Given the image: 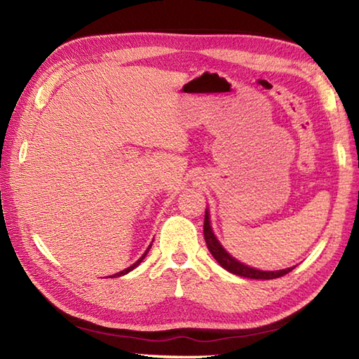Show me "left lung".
<instances>
[{"label": "left lung", "mask_w": 359, "mask_h": 359, "mask_svg": "<svg viewBox=\"0 0 359 359\" xmlns=\"http://www.w3.org/2000/svg\"><path fill=\"white\" fill-rule=\"evenodd\" d=\"M203 236H205V242H207V247L210 250V253L212 255V257H215L225 270L238 274V276L250 278V279H276V278L284 276V274L290 273L294 269V266H292V269L279 270V271H261V270L250 269V266L238 262L236 259H233L230 255L226 253V251L222 248V245L217 242L216 236L212 234V230L210 226V217H208L207 211H205V220H203Z\"/></svg>", "instance_id": "1"}]
</instances>
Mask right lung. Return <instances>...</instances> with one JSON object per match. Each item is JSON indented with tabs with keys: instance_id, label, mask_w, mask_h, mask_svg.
Returning a JSON list of instances; mask_svg holds the SVG:
<instances>
[{
	"instance_id": "add662e5",
	"label": "right lung",
	"mask_w": 359,
	"mask_h": 359,
	"mask_svg": "<svg viewBox=\"0 0 359 359\" xmlns=\"http://www.w3.org/2000/svg\"><path fill=\"white\" fill-rule=\"evenodd\" d=\"M149 248H151V245L148 247V250H147V253H144V255H143V256H142V257L139 259V261H137L135 264H133L131 266H128V269H126V270H123V271H120V273H116V274H114V276H112V278H118V276H123V274H126V273H129V271H131V270H134V269H135V266H137V265H139V264H140V262L143 261V259H144V256H147V255H148V251H149Z\"/></svg>"
}]
</instances>
